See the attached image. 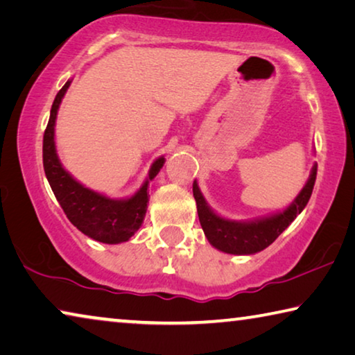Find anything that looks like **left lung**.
I'll return each mask as SVG.
<instances>
[{
  "label": "left lung",
  "mask_w": 355,
  "mask_h": 355,
  "mask_svg": "<svg viewBox=\"0 0 355 355\" xmlns=\"http://www.w3.org/2000/svg\"><path fill=\"white\" fill-rule=\"evenodd\" d=\"M316 173L318 166L314 164L306 184L286 210L277 213V215L254 219V221H230V219L218 216L207 205L198 182L194 180L193 194L196 204H198L200 226L204 229L207 240L216 250L227 252V254H254V252L266 250L306 207L309 198H311L314 182H316Z\"/></svg>",
  "instance_id": "8db88e82"
}]
</instances>
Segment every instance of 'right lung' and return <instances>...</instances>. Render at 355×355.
I'll use <instances>...</instances> for the list:
<instances>
[{
    "mask_svg": "<svg viewBox=\"0 0 355 355\" xmlns=\"http://www.w3.org/2000/svg\"><path fill=\"white\" fill-rule=\"evenodd\" d=\"M69 85L71 80H67L55 96L52 110H50L49 125L46 132H44L42 159L46 177L67 219L80 232L88 235L89 239L101 241V243L115 245L128 241L142 226L148 207V182L153 180L157 172L161 171V167L164 166V157H157L151 164L148 177L142 188L129 199H109L78 183L61 166L55 148L56 114H58L61 99H63Z\"/></svg>",
    "mask_w": 355,
    "mask_h": 355,
    "instance_id": "add662e5",
    "label": "right lung"
}]
</instances>
